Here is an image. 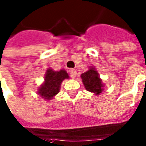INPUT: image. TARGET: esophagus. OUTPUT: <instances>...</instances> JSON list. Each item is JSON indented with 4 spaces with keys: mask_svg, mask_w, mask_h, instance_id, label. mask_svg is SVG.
Returning a JSON list of instances; mask_svg holds the SVG:
<instances>
[{
    "mask_svg": "<svg viewBox=\"0 0 146 146\" xmlns=\"http://www.w3.org/2000/svg\"><path fill=\"white\" fill-rule=\"evenodd\" d=\"M69 74H70L71 78L74 79V78H76V77H77V71H76L75 69H70V70H69Z\"/></svg>",
    "mask_w": 146,
    "mask_h": 146,
    "instance_id": "34e87169",
    "label": "esophagus"
}]
</instances>
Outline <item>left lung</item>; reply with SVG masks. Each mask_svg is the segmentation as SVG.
Instances as JSON below:
<instances>
[{
	"label": "left lung",
	"instance_id": "left-lung-1",
	"mask_svg": "<svg viewBox=\"0 0 146 146\" xmlns=\"http://www.w3.org/2000/svg\"><path fill=\"white\" fill-rule=\"evenodd\" d=\"M81 77L86 89L91 93L99 95L104 90V85L99 77L98 72L94 67H90L87 72L82 73Z\"/></svg>",
	"mask_w": 146,
	"mask_h": 146
}]
</instances>
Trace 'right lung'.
<instances>
[{
    "mask_svg": "<svg viewBox=\"0 0 146 146\" xmlns=\"http://www.w3.org/2000/svg\"><path fill=\"white\" fill-rule=\"evenodd\" d=\"M68 78L69 74L64 69H60V71L47 69L44 75V83L39 87L37 94L45 100H51L59 93L62 81Z\"/></svg>",
    "mask_w": 146,
    "mask_h": 146,
    "instance_id": "add662e5",
    "label": "right lung"
}]
</instances>
